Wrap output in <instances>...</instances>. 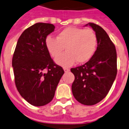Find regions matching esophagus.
I'll list each match as a JSON object with an SVG mask.
<instances>
[{"label":"esophagus","instance_id":"1","mask_svg":"<svg viewBox=\"0 0 129 129\" xmlns=\"http://www.w3.org/2000/svg\"><path fill=\"white\" fill-rule=\"evenodd\" d=\"M63 70H64V72H70V69H69V68H66V67H64Z\"/></svg>","mask_w":129,"mask_h":129}]
</instances>
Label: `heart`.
<instances>
[{
    "mask_svg": "<svg viewBox=\"0 0 129 129\" xmlns=\"http://www.w3.org/2000/svg\"><path fill=\"white\" fill-rule=\"evenodd\" d=\"M97 37L91 29L68 27L62 30L57 38L47 36L45 47L52 57H56L63 50L67 52L55 59L62 67H70L77 61L79 64L88 62L97 48Z\"/></svg>",
    "mask_w": 129,
    "mask_h": 129,
    "instance_id": "1",
    "label": "heart"
}]
</instances>
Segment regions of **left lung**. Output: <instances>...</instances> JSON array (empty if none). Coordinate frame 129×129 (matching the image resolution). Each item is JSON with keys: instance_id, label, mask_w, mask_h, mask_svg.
<instances>
[{"instance_id": "1", "label": "left lung", "mask_w": 129, "mask_h": 129, "mask_svg": "<svg viewBox=\"0 0 129 129\" xmlns=\"http://www.w3.org/2000/svg\"><path fill=\"white\" fill-rule=\"evenodd\" d=\"M89 25L97 37V48L84 64L72 68L75 81L73 96L79 102L91 106L101 102L109 93L117 74V56L114 43L102 27L92 22Z\"/></svg>"}]
</instances>
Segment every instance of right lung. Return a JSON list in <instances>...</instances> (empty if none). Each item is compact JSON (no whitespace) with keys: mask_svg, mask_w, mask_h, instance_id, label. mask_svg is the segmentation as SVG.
Instances as JSON below:
<instances>
[{"mask_svg":"<svg viewBox=\"0 0 129 129\" xmlns=\"http://www.w3.org/2000/svg\"><path fill=\"white\" fill-rule=\"evenodd\" d=\"M54 27L50 23L38 22L27 28L18 39L13 57L17 89L23 99L35 107L52 100L64 73L54 64L45 47L47 36Z\"/></svg>","mask_w":129,"mask_h":129,"instance_id":"right-lung-1","label":"right lung"}]
</instances>
